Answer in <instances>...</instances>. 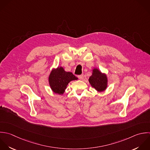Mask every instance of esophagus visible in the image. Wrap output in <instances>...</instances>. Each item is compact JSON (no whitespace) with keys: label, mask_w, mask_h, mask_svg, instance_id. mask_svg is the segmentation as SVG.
<instances>
[{"label":"esophagus","mask_w":150,"mask_h":150,"mask_svg":"<svg viewBox=\"0 0 150 150\" xmlns=\"http://www.w3.org/2000/svg\"><path fill=\"white\" fill-rule=\"evenodd\" d=\"M78 77L79 79H80L82 80V79H83V75L82 74V75H78Z\"/></svg>","instance_id":"34e87169"}]
</instances>
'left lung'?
Returning <instances> with one entry per match:
<instances>
[{
  "mask_svg": "<svg viewBox=\"0 0 150 150\" xmlns=\"http://www.w3.org/2000/svg\"><path fill=\"white\" fill-rule=\"evenodd\" d=\"M89 82L98 92L104 91L108 87L106 75L102 73L98 68H94L92 70V75L89 77Z\"/></svg>",
  "mask_w": 150,
  "mask_h": 150,
  "instance_id": "obj_1",
  "label": "left lung"
}]
</instances>
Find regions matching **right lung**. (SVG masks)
Wrapping results in <instances>:
<instances>
[{
	"label": "right lung",
	"instance_id": "obj_1",
	"mask_svg": "<svg viewBox=\"0 0 150 150\" xmlns=\"http://www.w3.org/2000/svg\"><path fill=\"white\" fill-rule=\"evenodd\" d=\"M72 72H66L62 67L53 69L48 77L50 86L55 93L62 95L67 88L68 84L72 81L77 80Z\"/></svg>",
	"mask_w": 150,
	"mask_h": 150
}]
</instances>
